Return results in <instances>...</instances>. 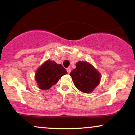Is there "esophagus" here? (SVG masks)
<instances>
[{"instance_id":"esophagus-1","label":"esophagus","mask_w":135,"mask_h":135,"mask_svg":"<svg viewBox=\"0 0 135 135\" xmlns=\"http://www.w3.org/2000/svg\"><path fill=\"white\" fill-rule=\"evenodd\" d=\"M66 71H67V72L69 73V74H70L71 72V69H70V68H67V69H66Z\"/></svg>"}]
</instances>
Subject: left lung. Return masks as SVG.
Instances as JSON below:
<instances>
[{
	"label": "left lung",
	"mask_w": 135,
	"mask_h": 135,
	"mask_svg": "<svg viewBox=\"0 0 135 135\" xmlns=\"http://www.w3.org/2000/svg\"><path fill=\"white\" fill-rule=\"evenodd\" d=\"M75 65L76 68L70 74L74 85L82 92L91 93L100 83V72L86 61H79Z\"/></svg>",
	"instance_id": "left-lung-1"
}]
</instances>
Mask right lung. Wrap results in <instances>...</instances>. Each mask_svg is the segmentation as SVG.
<instances>
[{
  "label": "right lung",
  "mask_w": 135,
  "mask_h": 135,
  "mask_svg": "<svg viewBox=\"0 0 135 135\" xmlns=\"http://www.w3.org/2000/svg\"><path fill=\"white\" fill-rule=\"evenodd\" d=\"M66 74L67 72L61 64L48 60L37 70L35 78L38 88L46 90L56 84Z\"/></svg>",
  "instance_id": "1"
}]
</instances>
